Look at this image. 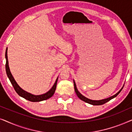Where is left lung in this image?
Returning a JSON list of instances; mask_svg holds the SVG:
<instances>
[{
    "label": "left lung",
    "mask_w": 132,
    "mask_h": 132,
    "mask_svg": "<svg viewBox=\"0 0 132 132\" xmlns=\"http://www.w3.org/2000/svg\"><path fill=\"white\" fill-rule=\"evenodd\" d=\"M73 82H74V86H75V91L76 92V93L77 97H78L80 99V100H82V101H84V102H86V103H89L90 104H92V105H102V104H103L104 103H106V102H109V100H111V99L115 98V97H117V95L119 94V93H120L121 91L122 88H123V86H124V85H123V86L121 88V89L120 90V91H119L117 93L115 94V95H112V96L108 97V98H107L102 99V100H91V99L86 98V97L84 96L82 94H80V92H79L78 91V89H77L76 84L75 80H73Z\"/></svg>",
    "instance_id": "8db88e82"
}]
</instances>
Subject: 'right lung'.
Here are the masks:
<instances>
[{
    "label": "right lung",
    "mask_w": 132,
    "mask_h": 132,
    "mask_svg": "<svg viewBox=\"0 0 132 132\" xmlns=\"http://www.w3.org/2000/svg\"><path fill=\"white\" fill-rule=\"evenodd\" d=\"M7 50H8V47H6V52H5V59H6V65H5V68H6V75L8 76V77L10 79L11 83L13 86V87L15 89L18 94H19L20 96L23 97L26 100L29 101H30V102H41V101L46 100L47 99H48L50 97L53 96V95L55 93L56 88V85H57V79H58V77H57L56 80L55 84L52 86L51 89H50L49 91L47 92V93L43 94L41 95H34L32 94L31 93H28L26 91H24V89H23L19 85L17 84V83L16 82V81L14 79V77L12 76L11 73L10 71V67H9V63H8V55H7Z\"/></svg>",
    "instance_id": "obj_1"
}]
</instances>
